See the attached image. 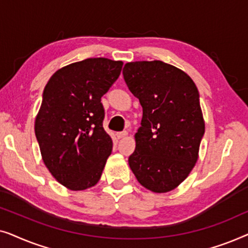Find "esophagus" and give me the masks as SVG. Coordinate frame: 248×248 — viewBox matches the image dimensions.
<instances>
[{
  "label": "esophagus",
  "instance_id": "obj_1",
  "mask_svg": "<svg viewBox=\"0 0 248 248\" xmlns=\"http://www.w3.org/2000/svg\"><path fill=\"white\" fill-rule=\"evenodd\" d=\"M127 135V132L126 131H123V132H118V133H116V138L120 140V139H123Z\"/></svg>",
  "mask_w": 248,
  "mask_h": 248
}]
</instances>
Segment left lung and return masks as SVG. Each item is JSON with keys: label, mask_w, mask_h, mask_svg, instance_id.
<instances>
[{"label": "left lung", "mask_w": 248, "mask_h": 248, "mask_svg": "<svg viewBox=\"0 0 248 248\" xmlns=\"http://www.w3.org/2000/svg\"><path fill=\"white\" fill-rule=\"evenodd\" d=\"M123 77L143 111L128 165L145 188L171 191L195 166L204 135L198 88L185 72L161 61L126 63Z\"/></svg>", "instance_id": "obj_1"}]
</instances>
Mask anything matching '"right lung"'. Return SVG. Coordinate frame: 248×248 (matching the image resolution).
Segmentation results:
<instances>
[{
	"label": "right lung",
	"instance_id": "right-lung-1",
	"mask_svg": "<svg viewBox=\"0 0 248 248\" xmlns=\"http://www.w3.org/2000/svg\"><path fill=\"white\" fill-rule=\"evenodd\" d=\"M122 66L105 57L83 60L56 71L44 89L35 122L40 154L56 181L72 191L97 184L113 149L101 97Z\"/></svg>",
	"mask_w": 248,
	"mask_h": 248
}]
</instances>
